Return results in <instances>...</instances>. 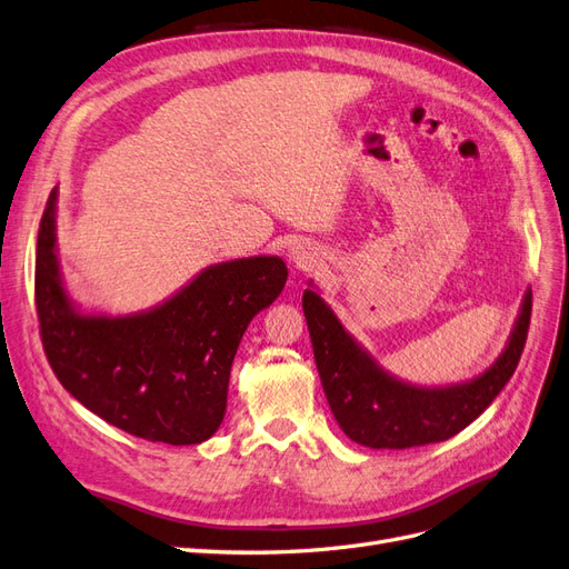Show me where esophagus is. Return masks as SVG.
<instances>
[{"label":"esophagus","mask_w":569,"mask_h":569,"mask_svg":"<svg viewBox=\"0 0 569 569\" xmlns=\"http://www.w3.org/2000/svg\"><path fill=\"white\" fill-rule=\"evenodd\" d=\"M288 257H290V262H293L296 269H310L317 262V257H315L312 248L307 246V242H298V246L290 248Z\"/></svg>","instance_id":"34e87169"}]
</instances>
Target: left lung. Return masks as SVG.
<instances>
[{
  "label": "left lung",
  "instance_id": "left-lung-1",
  "mask_svg": "<svg viewBox=\"0 0 569 569\" xmlns=\"http://www.w3.org/2000/svg\"><path fill=\"white\" fill-rule=\"evenodd\" d=\"M302 312L323 393L338 427L360 446L402 450L460 433L506 388L527 343L531 290L527 288L508 343L489 369L469 381L431 388L402 381L386 371L346 331L312 281L302 293Z\"/></svg>",
  "mask_w": 569,
  "mask_h": 569
}]
</instances>
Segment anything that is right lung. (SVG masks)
<instances>
[{"mask_svg": "<svg viewBox=\"0 0 569 569\" xmlns=\"http://www.w3.org/2000/svg\"><path fill=\"white\" fill-rule=\"evenodd\" d=\"M57 200L54 188L36 259L40 336L57 379L90 412L144 441L192 446L212 438L240 338L281 296L286 262L273 254L231 259L202 269L150 310L83 312L63 286Z\"/></svg>", "mask_w": 569, "mask_h": 569, "instance_id": "add662e5", "label": "right lung"}]
</instances>
